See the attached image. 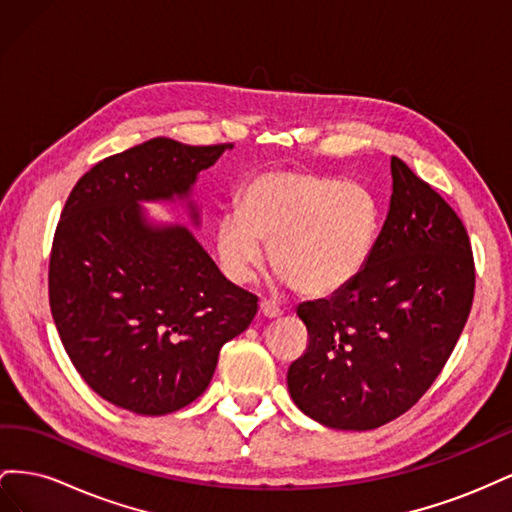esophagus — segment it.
Returning a JSON list of instances; mask_svg holds the SVG:
<instances>
[{
	"label": "esophagus",
	"mask_w": 512,
	"mask_h": 512,
	"mask_svg": "<svg viewBox=\"0 0 512 512\" xmlns=\"http://www.w3.org/2000/svg\"><path fill=\"white\" fill-rule=\"evenodd\" d=\"M258 312H260V316L262 318H280L282 316V309L280 307H275V305H271L269 301H260V305H258Z\"/></svg>",
	"instance_id": "esophagus-1"
}]
</instances>
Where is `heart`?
<instances>
[{"label": "heart", "mask_w": 512, "mask_h": 512, "mask_svg": "<svg viewBox=\"0 0 512 512\" xmlns=\"http://www.w3.org/2000/svg\"><path fill=\"white\" fill-rule=\"evenodd\" d=\"M380 207L359 181L275 168L254 175L239 211L215 226V254L230 282L252 280L269 245L271 267L301 297L324 299L363 273L376 247Z\"/></svg>", "instance_id": "obj_1"}]
</instances>
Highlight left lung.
<instances>
[{
	"label": "left lung",
	"mask_w": 512,
	"mask_h": 512,
	"mask_svg": "<svg viewBox=\"0 0 512 512\" xmlns=\"http://www.w3.org/2000/svg\"><path fill=\"white\" fill-rule=\"evenodd\" d=\"M391 177L389 213L363 273L333 297L297 307L309 344L288 369V391L331 429H376L410 410L470 316L466 226L395 156Z\"/></svg>",
	"instance_id": "left-lung-1"
}]
</instances>
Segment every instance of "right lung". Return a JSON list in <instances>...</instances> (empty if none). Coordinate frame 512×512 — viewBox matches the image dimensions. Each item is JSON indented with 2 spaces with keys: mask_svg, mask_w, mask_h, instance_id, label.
I'll list each match as a JSON object with an SVG mask.
<instances>
[{
  "mask_svg": "<svg viewBox=\"0 0 512 512\" xmlns=\"http://www.w3.org/2000/svg\"><path fill=\"white\" fill-rule=\"evenodd\" d=\"M230 145L151 138L98 162L70 192L55 230L49 301L72 365L102 399L145 416L181 410L209 386L222 346L258 299L228 282L194 237L143 203H183Z\"/></svg>",
  "mask_w": 512,
  "mask_h": 512,
  "instance_id": "add662e5",
  "label": "right lung"
}]
</instances>
